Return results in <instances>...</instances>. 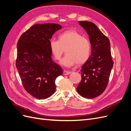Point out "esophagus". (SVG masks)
<instances>
[{"label":"esophagus","instance_id":"obj_1","mask_svg":"<svg viewBox=\"0 0 131 131\" xmlns=\"http://www.w3.org/2000/svg\"><path fill=\"white\" fill-rule=\"evenodd\" d=\"M71 73L70 72H69V71H67V70H64V71H63V74H64V75H69Z\"/></svg>","mask_w":131,"mask_h":131}]
</instances>
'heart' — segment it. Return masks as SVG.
Returning a JSON list of instances; mask_svg holds the SVG:
<instances>
[{
    "label": "heart",
    "mask_w": 131,
    "mask_h": 131,
    "mask_svg": "<svg viewBox=\"0 0 131 131\" xmlns=\"http://www.w3.org/2000/svg\"><path fill=\"white\" fill-rule=\"evenodd\" d=\"M50 49L54 58L60 60L66 49V55L61 61V64L67 67L76 63L80 65L85 63L90 57L91 43L88 39L75 30L65 31L58 35V40H51Z\"/></svg>",
    "instance_id": "b5f03b06"
}]
</instances>
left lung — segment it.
Listing matches in <instances>:
<instances>
[{
    "label": "left lung",
    "instance_id": "left-lung-1",
    "mask_svg": "<svg viewBox=\"0 0 131 131\" xmlns=\"http://www.w3.org/2000/svg\"><path fill=\"white\" fill-rule=\"evenodd\" d=\"M79 24L89 36L91 52L88 60L82 66V79L77 91L82 97L93 98L103 92L108 85L113 67L110 43L93 23L79 21Z\"/></svg>",
    "mask_w": 131,
    "mask_h": 131
}]
</instances>
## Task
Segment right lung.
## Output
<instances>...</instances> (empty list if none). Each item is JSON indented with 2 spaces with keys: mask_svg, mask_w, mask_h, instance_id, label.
Instances as JSON below:
<instances>
[{
  "mask_svg": "<svg viewBox=\"0 0 131 131\" xmlns=\"http://www.w3.org/2000/svg\"><path fill=\"white\" fill-rule=\"evenodd\" d=\"M62 26L54 23L35 24L23 33L17 42L16 68L25 89L39 100L51 96L56 90L55 80L63 74L52 61L50 40Z\"/></svg>",
  "mask_w": 131,
  "mask_h": 131,
  "instance_id": "1",
  "label": "right lung"
}]
</instances>
